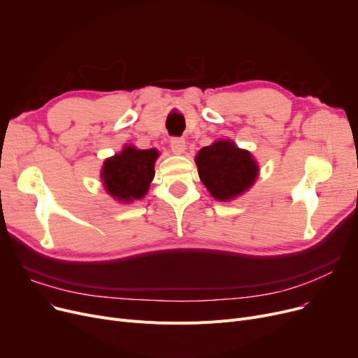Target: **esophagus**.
I'll return each instance as SVG.
<instances>
[{"label":"esophagus","instance_id":"esophagus-1","mask_svg":"<svg viewBox=\"0 0 358 358\" xmlns=\"http://www.w3.org/2000/svg\"><path fill=\"white\" fill-rule=\"evenodd\" d=\"M169 148H171L174 154H182L185 149L184 138H173L171 141H169Z\"/></svg>","mask_w":358,"mask_h":358}]
</instances>
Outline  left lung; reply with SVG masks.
Returning a JSON list of instances; mask_svg holds the SVG:
<instances>
[{
    "label": "left lung",
    "mask_w": 358,
    "mask_h": 358,
    "mask_svg": "<svg viewBox=\"0 0 358 358\" xmlns=\"http://www.w3.org/2000/svg\"><path fill=\"white\" fill-rule=\"evenodd\" d=\"M196 164L201 182L215 199L223 201L248 190L258 173L248 150L227 141H217L200 149Z\"/></svg>",
    "instance_id": "obj_1"
}]
</instances>
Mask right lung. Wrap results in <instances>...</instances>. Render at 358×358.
I'll return each instance as SVG.
<instances>
[{
  "label": "right lung",
  "instance_id": "add662e5",
  "mask_svg": "<svg viewBox=\"0 0 358 358\" xmlns=\"http://www.w3.org/2000/svg\"><path fill=\"white\" fill-rule=\"evenodd\" d=\"M157 158L158 150L134 146H127L122 154L108 158L101 174L107 192L123 201L142 199L154 178Z\"/></svg>",
  "mask_w": 358,
  "mask_h": 358
}]
</instances>
